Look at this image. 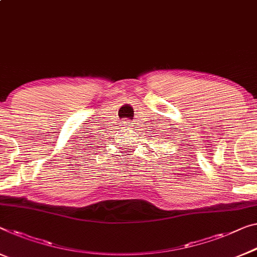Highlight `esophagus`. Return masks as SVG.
<instances>
[{"label":"esophagus","instance_id":"34e87169","mask_svg":"<svg viewBox=\"0 0 257 257\" xmlns=\"http://www.w3.org/2000/svg\"><path fill=\"white\" fill-rule=\"evenodd\" d=\"M133 124H134L133 121H132V120H130V119H124V120H123V125H124V127H125V128H127V130L132 128Z\"/></svg>","mask_w":257,"mask_h":257}]
</instances>
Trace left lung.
Returning a JSON list of instances; mask_svg holds the SVG:
<instances>
[{"label": "left lung", "mask_w": 257, "mask_h": 257, "mask_svg": "<svg viewBox=\"0 0 257 257\" xmlns=\"http://www.w3.org/2000/svg\"><path fill=\"white\" fill-rule=\"evenodd\" d=\"M163 139H165V138H163Z\"/></svg>", "instance_id": "obj_1"}]
</instances>
